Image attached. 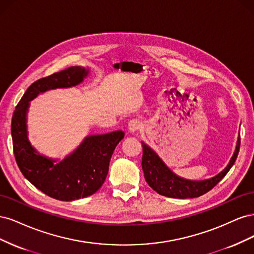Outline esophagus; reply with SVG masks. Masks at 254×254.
I'll return each mask as SVG.
<instances>
[{"instance_id": "34e87169", "label": "esophagus", "mask_w": 254, "mask_h": 254, "mask_svg": "<svg viewBox=\"0 0 254 254\" xmlns=\"http://www.w3.org/2000/svg\"><path fill=\"white\" fill-rule=\"evenodd\" d=\"M142 127V124L141 122L139 120H131L129 123H128V126H127V129L128 131L130 133H135L136 131H139V130L141 129Z\"/></svg>"}]
</instances>
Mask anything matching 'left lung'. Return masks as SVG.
Masks as SVG:
<instances>
[{"instance_id": "left-lung-1", "label": "left lung", "mask_w": 254, "mask_h": 254, "mask_svg": "<svg viewBox=\"0 0 254 254\" xmlns=\"http://www.w3.org/2000/svg\"><path fill=\"white\" fill-rule=\"evenodd\" d=\"M141 143L143 146L142 168L145 180L148 183V186L160 195L171 198L186 199L199 197L207 193L224 178L230 171V168L233 166L237 158L241 146V137L238 136L235 151L225 170L213 178L200 181L188 180L177 176L167 167L155 150L144 142Z\"/></svg>"}]
</instances>
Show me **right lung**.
I'll list each match as a JSON object with an SVG mask.
<instances>
[{
    "instance_id": "right-lung-1",
    "label": "right lung",
    "mask_w": 254,
    "mask_h": 254,
    "mask_svg": "<svg viewBox=\"0 0 254 254\" xmlns=\"http://www.w3.org/2000/svg\"><path fill=\"white\" fill-rule=\"evenodd\" d=\"M89 72L83 66H71L38 79L28 87L12 115L13 153L21 173L38 190L57 200H76L101 189L109 171L112 153L125 133L118 130L88 135L64 160L51 159L40 155L28 140L29 102L49 90L78 86Z\"/></svg>"
}]
</instances>
